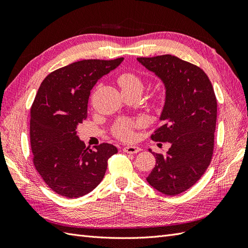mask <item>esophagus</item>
<instances>
[{
    "instance_id": "obj_1",
    "label": "esophagus",
    "mask_w": 248,
    "mask_h": 248,
    "mask_svg": "<svg viewBox=\"0 0 248 248\" xmlns=\"http://www.w3.org/2000/svg\"><path fill=\"white\" fill-rule=\"evenodd\" d=\"M123 151L125 153H129V154H136L140 151V148L138 146H126L123 148Z\"/></svg>"
}]
</instances>
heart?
I'll return each instance as SVG.
<instances>
[{
    "label": "heart",
    "mask_w": 248,
    "mask_h": 248,
    "mask_svg": "<svg viewBox=\"0 0 248 248\" xmlns=\"http://www.w3.org/2000/svg\"><path fill=\"white\" fill-rule=\"evenodd\" d=\"M118 84L121 87L122 92H139L141 94L144 91L145 84L144 80L138 74L133 72H124L118 77ZM163 100V95L160 93L156 95L155 101L161 102ZM141 126V122L139 120L132 119H120L112 127V133L120 140L128 141L134 138V129Z\"/></svg>",
    "instance_id": "b5f03b06"
}]
</instances>
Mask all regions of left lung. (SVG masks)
<instances>
[{"instance_id": "1", "label": "left lung", "mask_w": 248, "mask_h": 248, "mask_svg": "<svg viewBox=\"0 0 248 248\" xmlns=\"http://www.w3.org/2000/svg\"><path fill=\"white\" fill-rule=\"evenodd\" d=\"M166 87L162 124L151 139L170 142L166 155L155 156L148 183L167 196H177L196 184L208 169L214 149L217 101L211 81L197 65L171 55L138 58Z\"/></svg>"}]
</instances>
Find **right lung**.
<instances>
[{
  "instance_id": "1",
  "label": "right lung",
  "mask_w": 248,
  "mask_h": 248,
  "mask_svg": "<svg viewBox=\"0 0 248 248\" xmlns=\"http://www.w3.org/2000/svg\"><path fill=\"white\" fill-rule=\"evenodd\" d=\"M123 60H82L52 71L41 82L30 115L33 163L60 196L76 199L92 191L103 179L108 158L118 152L107 142L86 147L77 127L87 119L97 80Z\"/></svg>"
}]
</instances>
